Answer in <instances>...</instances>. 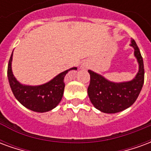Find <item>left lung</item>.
<instances>
[{"label": "left lung", "instance_id": "8db88e82", "mask_svg": "<svg viewBox=\"0 0 151 151\" xmlns=\"http://www.w3.org/2000/svg\"><path fill=\"white\" fill-rule=\"evenodd\" d=\"M130 46L138 63V72L131 81L113 82L92 70H88L91 82L87 89L89 98L96 109L104 113H116L129 108L136 101L144 83V65L134 40Z\"/></svg>", "mask_w": 151, "mask_h": 151}]
</instances>
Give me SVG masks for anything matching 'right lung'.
Masks as SVG:
<instances>
[{
    "label": "right lung",
    "instance_id": "add662e5",
    "mask_svg": "<svg viewBox=\"0 0 151 151\" xmlns=\"http://www.w3.org/2000/svg\"><path fill=\"white\" fill-rule=\"evenodd\" d=\"M13 52L8 65L9 82L13 94L18 101L31 111L36 112H46L51 111L59 104L64 94V78L70 70H77L73 67L60 73L49 82L40 86H28L21 84L16 79L12 71Z\"/></svg>",
    "mask_w": 151,
    "mask_h": 151
}]
</instances>
